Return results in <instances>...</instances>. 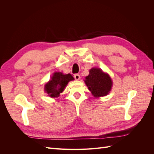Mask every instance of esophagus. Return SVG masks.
Here are the masks:
<instances>
[{"mask_svg":"<svg viewBox=\"0 0 154 154\" xmlns=\"http://www.w3.org/2000/svg\"><path fill=\"white\" fill-rule=\"evenodd\" d=\"M74 78L76 79V80H80V74H74Z\"/></svg>","mask_w":154,"mask_h":154,"instance_id":"esophagus-1","label":"esophagus"}]
</instances>
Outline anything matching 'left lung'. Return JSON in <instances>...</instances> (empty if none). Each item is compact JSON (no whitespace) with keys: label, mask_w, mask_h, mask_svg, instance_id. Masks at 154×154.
Masks as SVG:
<instances>
[{"label":"left lung","mask_w":154,"mask_h":154,"mask_svg":"<svg viewBox=\"0 0 154 154\" xmlns=\"http://www.w3.org/2000/svg\"><path fill=\"white\" fill-rule=\"evenodd\" d=\"M85 84L96 97L107 95L111 90L112 82L110 77L99 68H92L85 78Z\"/></svg>","instance_id":"left-lung-1"}]
</instances>
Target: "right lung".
I'll list each match as a JSON object with an SVG mask.
<instances>
[{
  "instance_id": "1",
  "label": "right lung",
  "mask_w": 154,
  "mask_h": 154,
  "mask_svg": "<svg viewBox=\"0 0 154 154\" xmlns=\"http://www.w3.org/2000/svg\"><path fill=\"white\" fill-rule=\"evenodd\" d=\"M73 80L74 78L71 74H63L62 72H55L51 80L45 84V91L50 97H58L63 91L68 82Z\"/></svg>"
}]
</instances>
